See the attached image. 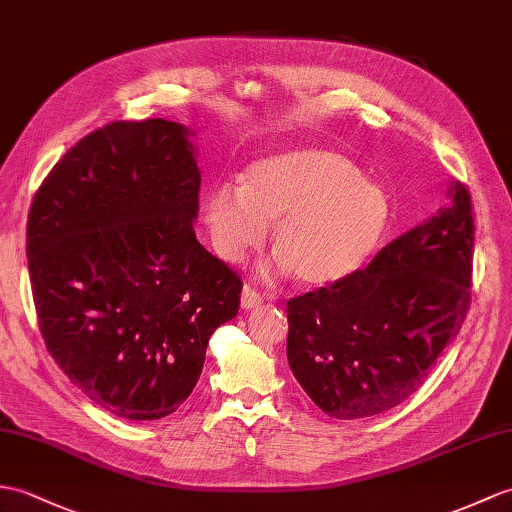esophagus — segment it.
I'll list each match as a JSON object with an SVG mask.
<instances>
[{
  "instance_id": "esophagus-1",
  "label": "esophagus",
  "mask_w": 512,
  "mask_h": 512,
  "mask_svg": "<svg viewBox=\"0 0 512 512\" xmlns=\"http://www.w3.org/2000/svg\"><path fill=\"white\" fill-rule=\"evenodd\" d=\"M261 303H264V296H261L255 288H251V285H244V290H242L244 310H253V307H259Z\"/></svg>"
}]
</instances>
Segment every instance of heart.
I'll list each match as a JSON object with an SVG mask.
<instances>
[{"instance_id": "heart-1", "label": "heart", "mask_w": 512, "mask_h": 512, "mask_svg": "<svg viewBox=\"0 0 512 512\" xmlns=\"http://www.w3.org/2000/svg\"><path fill=\"white\" fill-rule=\"evenodd\" d=\"M392 205L382 185L325 148H296L255 161L242 187L220 185L202 205L216 255L235 264L266 237L279 264L307 285H329L358 272L390 227Z\"/></svg>"}]
</instances>
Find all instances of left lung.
I'll list each match as a JSON object with an SVG mask.
<instances>
[{
    "label": "left lung",
    "mask_w": 512,
    "mask_h": 512,
    "mask_svg": "<svg viewBox=\"0 0 512 512\" xmlns=\"http://www.w3.org/2000/svg\"><path fill=\"white\" fill-rule=\"evenodd\" d=\"M364 270L288 301V362L331 419L375 417L406 401L458 336L471 303L473 209L467 187Z\"/></svg>",
    "instance_id": "1"
}]
</instances>
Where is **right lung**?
Wrapping results in <instances>:
<instances>
[{"label":"right lung","mask_w":512,"mask_h":512,"mask_svg":"<svg viewBox=\"0 0 512 512\" xmlns=\"http://www.w3.org/2000/svg\"><path fill=\"white\" fill-rule=\"evenodd\" d=\"M192 130L113 122L82 137L34 194L28 270L47 351L85 395L154 421L192 395L242 281L196 240Z\"/></svg>","instance_id":"1"}]
</instances>
